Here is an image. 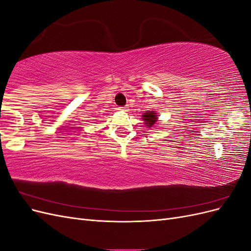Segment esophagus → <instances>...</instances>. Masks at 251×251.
Returning <instances> with one entry per match:
<instances>
[{
  "label": "esophagus",
  "instance_id": "obj_1",
  "mask_svg": "<svg viewBox=\"0 0 251 251\" xmlns=\"http://www.w3.org/2000/svg\"><path fill=\"white\" fill-rule=\"evenodd\" d=\"M127 107H120L118 110H120V111H127Z\"/></svg>",
  "mask_w": 251,
  "mask_h": 251
}]
</instances>
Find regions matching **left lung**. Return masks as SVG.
<instances>
[{"label":"left lung","mask_w":251,"mask_h":251,"mask_svg":"<svg viewBox=\"0 0 251 251\" xmlns=\"http://www.w3.org/2000/svg\"><path fill=\"white\" fill-rule=\"evenodd\" d=\"M141 119L144 121V125H146L147 127H153V126L156 125L158 121V115L157 112L155 111H147L146 113H143L141 115Z\"/></svg>","instance_id":"obj_1"}]
</instances>
